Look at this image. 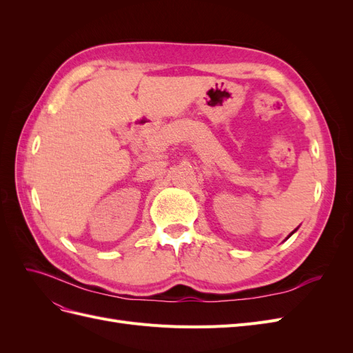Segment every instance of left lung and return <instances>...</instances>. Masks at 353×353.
<instances>
[{"label":"left lung","mask_w":353,"mask_h":353,"mask_svg":"<svg viewBox=\"0 0 353 353\" xmlns=\"http://www.w3.org/2000/svg\"><path fill=\"white\" fill-rule=\"evenodd\" d=\"M297 228H299V227H297ZM297 228H296V230H294V231H292V234H288V237H292V236H293V234H294V232H296V231H297ZM288 237H287V239H288ZM287 239H285V240H287Z\"/></svg>","instance_id":"obj_1"}]
</instances>
